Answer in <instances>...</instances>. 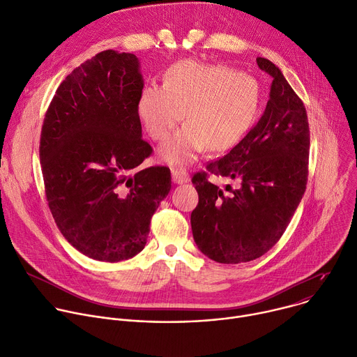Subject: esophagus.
I'll list each match as a JSON object with an SVG mask.
<instances>
[{
    "label": "esophagus",
    "mask_w": 357,
    "mask_h": 357,
    "mask_svg": "<svg viewBox=\"0 0 357 357\" xmlns=\"http://www.w3.org/2000/svg\"><path fill=\"white\" fill-rule=\"evenodd\" d=\"M172 176H173V181L177 184H183L190 180L188 173L181 167H172Z\"/></svg>",
    "instance_id": "34e87169"
}]
</instances>
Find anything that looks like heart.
<instances>
[{
  "label": "heart",
  "mask_w": 357,
  "mask_h": 357,
  "mask_svg": "<svg viewBox=\"0 0 357 357\" xmlns=\"http://www.w3.org/2000/svg\"><path fill=\"white\" fill-rule=\"evenodd\" d=\"M261 103L257 79L225 65L181 61L166 75L165 85L142 91L137 114L154 142L167 139L174 126L185 125L162 147L170 163H183L207 147L222 151L251 129Z\"/></svg>",
  "instance_id": "b5f03b06"
}]
</instances>
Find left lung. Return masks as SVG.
Here are the masks:
<instances>
[{"label":"left lung","instance_id":"obj_1","mask_svg":"<svg viewBox=\"0 0 357 357\" xmlns=\"http://www.w3.org/2000/svg\"><path fill=\"white\" fill-rule=\"evenodd\" d=\"M272 77L265 112L247 136L191 178L199 204L191 213L197 247L221 264L257 259L280 241L307 183L310 133L301 98L271 61L257 58ZM234 181L220 189L208 177Z\"/></svg>","mask_w":357,"mask_h":357}]
</instances>
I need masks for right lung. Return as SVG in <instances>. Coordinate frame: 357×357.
<instances>
[{
	"label": "right lung",
	"instance_id": "add662e5",
	"mask_svg": "<svg viewBox=\"0 0 357 357\" xmlns=\"http://www.w3.org/2000/svg\"><path fill=\"white\" fill-rule=\"evenodd\" d=\"M139 59L99 52L69 73L45 113L39 160L47 202L66 241L119 262L139 254L172 188L170 169L136 170L153 149L142 139Z\"/></svg>",
	"mask_w": 357,
	"mask_h": 357
}]
</instances>
